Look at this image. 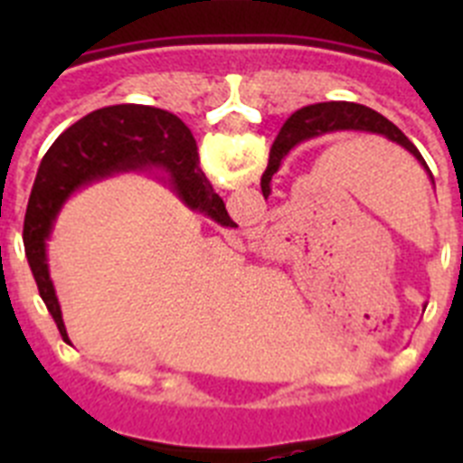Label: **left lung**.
<instances>
[{"label": "left lung", "instance_id": "left-lung-1", "mask_svg": "<svg viewBox=\"0 0 463 463\" xmlns=\"http://www.w3.org/2000/svg\"><path fill=\"white\" fill-rule=\"evenodd\" d=\"M336 132L378 134V137L396 143V146L408 150V153L420 162V166L427 171L429 181H431L433 185V175L431 171H429L424 157L420 155V150L412 146L411 138L401 132L394 122H390L384 116L375 113L373 109H366V106L362 104H353V101H322V104H310L304 106V109L294 110L292 116L285 120L280 132H278L276 141H273L271 146V155H269V166L267 171L261 174V194H264V199L271 196L273 174H278V169L282 166V159L288 157L289 150L297 148L298 143Z\"/></svg>", "mask_w": 463, "mask_h": 463}]
</instances>
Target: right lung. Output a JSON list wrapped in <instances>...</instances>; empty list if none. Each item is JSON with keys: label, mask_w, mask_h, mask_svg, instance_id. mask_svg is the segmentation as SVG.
I'll return each mask as SVG.
<instances>
[{"label": "right lung", "mask_w": 463, "mask_h": 463, "mask_svg": "<svg viewBox=\"0 0 463 463\" xmlns=\"http://www.w3.org/2000/svg\"><path fill=\"white\" fill-rule=\"evenodd\" d=\"M129 171H157L190 211L220 227H239L203 175L196 141L181 118L141 104L106 106L80 118L57 137L41 162L23 227L32 276L64 341L69 334L48 269V241L57 215L83 187Z\"/></svg>", "instance_id": "obj_1"}]
</instances>
